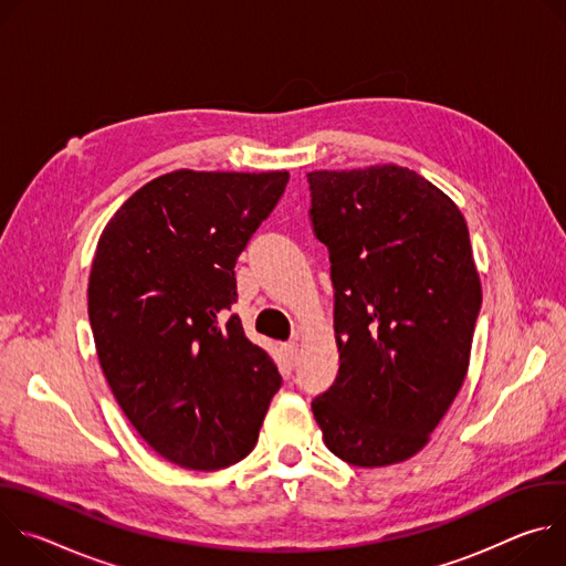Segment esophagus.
I'll use <instances>...</instances> for the list:
<instances>
[{"instance_id":"1","label":"esophagus","mask_w":566,"mask_h":566,"mask_svg":"<svg viewBox=\"0 0 566 566\" xmlns=\"http://www.w3.org/2000/svg\"><path fill=\"white\" fill-rule=\"evenodd\" d=\"M297 354H300V345L293 340V343H286V345H282V356H284V360H286V365L289 367H295V363H297Z\"/></svg>"}]
</instances>
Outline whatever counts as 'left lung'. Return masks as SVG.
<instances>
[{"label":"left lung","mask_w":566,"mask_h":566,"mask_svg":"<svg viewBox=\"0 0 566 566\" xmlns=\"http://www.w3.org/2000/svg\"><path fill=\"white\" fill-rule=\"evenodd\" d=\"M306 177L340 354L311 410L343 461L400 463L426 448L468 371L481 306L468 226L446 192L394 164Z\"/></svg>","instance_id":"obj_1"}]
</instances>
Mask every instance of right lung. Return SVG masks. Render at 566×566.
Wrapping results in <instances>:
<instances>
[{
    "mask_svg": "<svg viewBox=\"0 0 566 566\" xmlns=\"http://www.w3.org/2000/svg\"><path fill=\"white\" fill-rule=\"evenodd\" d=\"M286 181L175 170L136 190L98 239L90 322L103 374L145 443L181 468L244 459L282 385L228 308L234 262Z\"/></svg>",
    "mask_w": 566,
    "mask_h": 566,
    "instance_id": "obj_1",
    "label": "right lung"
}]
</instances>
